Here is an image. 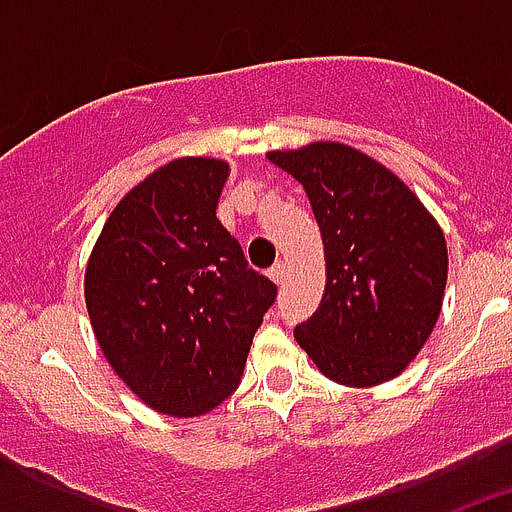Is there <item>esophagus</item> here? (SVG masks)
I'll return each mask as SVG.
<instances>
[{
    "mask_svg": "<svg viewBox=\"0 0 512 512\" xmlns=\"http://www.w3.org/2000/svg\"><path fill=\"white\" fill-rule=\"evenodd\" d=\"M284 277H287V266L282 264V261H279V264H274L269 269V279L274 284H282L284 282Z\"/></svg>",
    "mask_w": 512,
    "mask_h": 512,
    "instance_id": "34e87169",
    "label": "esophagus"
}]
</instances>
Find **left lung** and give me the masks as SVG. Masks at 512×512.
<instances>
[{
    "instance_id": "1",
    "label": "left lung",
    "mask_w": 512,
    "mask_h": 512,
    "mask_svg": "<svg viewBox=\"0 0 512 512\" xmlns=\"http://www.w3.org/2000/svg\"><path fill=\"white\" fill-rule=\"evenodd\" d=\"M269 161L302 184L325 246L323 300L295 328L297 343L333 382H390L441 312L449 271L441 228L392 171L354 148L312 143Z\"/></svg>"
}]
</instances>
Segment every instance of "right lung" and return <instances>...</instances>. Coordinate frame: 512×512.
<instances>
[{"label": "right lung", "mask_w": 512, "mask_h": 512, "mask_svg": "<svg viewBox=\"0 0 512 512\" xmlns=\"http://www.w3.org/2000/svg\"><path fill=\"white\" fill-rule=\"evenodd\" d=\"M228 164L179 158L153 171L104 223L84 277L94 336L140 400L205 415L241 384L277 284L253 271L217 220Z\"/></svg>", "instance_id": "1"}]
</instances>
